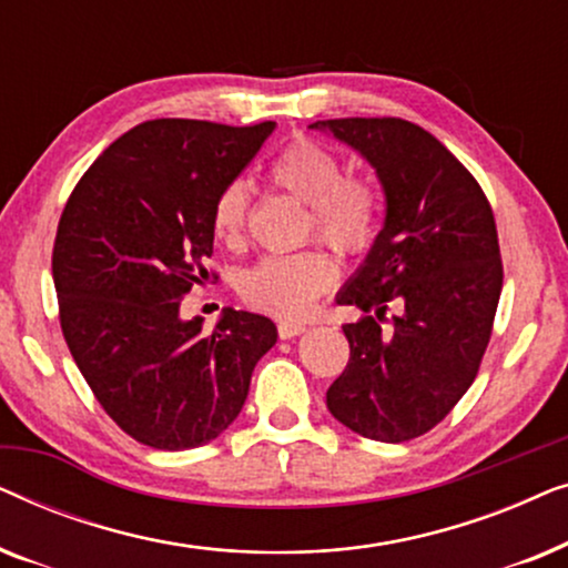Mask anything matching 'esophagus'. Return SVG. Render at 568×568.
Segmentation results:
<instances>
[{
    "mask_svg": "<svg viewBox=\"0 0 568 568\" xmlns=\"http://www.w3.org/2000/svg\"><path fill=\"white\" fill-rule=\"evenodd\" d=\"M305 331H307L305 323H294V321L278 323V336H282V338H294V336H300V333H305Z\"/></svg>",
    "mask_w": 568,
    "mask_h": 568,
    "instance_id": "1",
    "label": "esophagus"
}]
</instances>
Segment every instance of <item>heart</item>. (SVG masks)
<instances>
[{"mask_svg":"<svg viewBox=\"0 0 568 568\" xmlns=\"http://www.w3.org/2000/svg\"><path fill=\"white\" fill-rule=\"evenodd\" d=\"M271 181L310 204V224L331 247L356 253L369 245L377 230L379 193L367 178H344L341 160L323 144L297 139L268 168ZM247 216V185L232 181L214 201L216 237L237 243ZM336 282V266L323 251L276 253L245 271L240 292L253 307L278 317L307 313L317 294Z\"/></svg>","mask_w":568,"mask_h":568,"instance_id":"obj_1","label":"heart"}]
</instances>
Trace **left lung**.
I'll return each instance as SVG.
<instances>
[{
	"label": "left lung",
	"instance_id": "obj_1",
	"mask_svg": "<svg viewBox=\"0 0 568 568\" xmlns=\"http://www.w3.org/2000/svg\"><path fill=\"white\" fill-rule=\"evenodd\" d=\"M310 129L352 146L385 193L383 230L336 294L362 317L344 325L352 356L325 403L367 439L422 437L473 385L491 338L504 276L494 212L476 178L416 123L333 119Z\"/></svg>",
	"mask_w": 568,
	"mask_h": 568
}]
</instances>
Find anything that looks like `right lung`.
I'll list each match as a JSON object with an SVG mask.
<instances>
[{"label": "right lung", "mask_w": 568, "mask_h": 568, "mask_svg": "<svg viewBox=\"0 0 568 568\" xmlns=\"http://www.w3.org/2000/svg\"><path fill=\"white\" fill-rule=\"evenodd\" d=\"M276 123L144 121L82 175L53 243L61 331L105 414L146 447L193 449L235 422L255 364L276 344L268 317L227 307L212 333L181 317L209 278L214 201Z\"/></svg>", "instance_id": "add662e5"}]
</instances>
